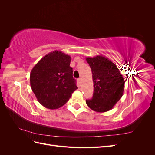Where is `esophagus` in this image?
<instances>
[{
  "label": "esophagus",
  "mask_w": 155,
  "mask_h": 155,
  "mask_svg": "<svg viewBox=\"0 0 155 155\" xmlns=\"http://www.w3.org/2000/svg\"><path fill=\"white\" fill-rule=\"evenodd\" d=\"M78 83H79V84H81V83H82V79H81V78H79V79H78Z\"/></svg>",
  "instance_id": "34e87169"
}]
</instances>
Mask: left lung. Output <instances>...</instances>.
Wrapping results in <instances>:
<instances>
[{
	"mask_svg": "<svg viewBox=\"0 0 155 155\" xmlns=\"http://www.w3.org/2000/svg\"><path fill=\"white\" fill-rule=\"evenodd\" d=\"M94 83L92 98L86 100L88 107L97 112L111 110L122 97L125 81L116 65L103 55L86 58Z\"/></svg>",
	"mask_w": 155,
	"mask_h": 155,
	"instance_id": "8db88e82",
	"label": "left lung"
}]
</instances>
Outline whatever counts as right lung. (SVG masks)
Returning <instances> with one entry per match:
<instances>
[{
    "label": "right lung",
    "instance_id": "right-lung-1",
    "mask_svg": "<svg viewBox=\"0 0 155 155\" xmlns=\"http://www.w3.org/2000/svg\"><path fill=\"white\" fill-rule=\"evenodd\" d=\"M70 61V55L55 50L44 56L31 70V90L39 104L47 109L64 105L78 88Z\"/></svg>",
    "mask_w": 155,
    "mask_h": 155
}]
</instances>
